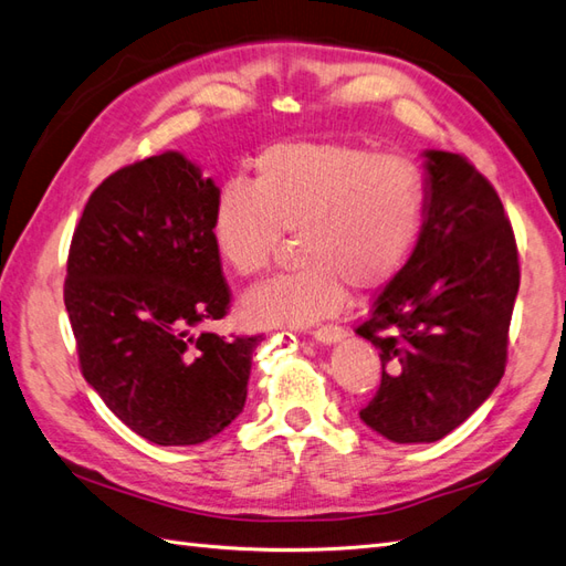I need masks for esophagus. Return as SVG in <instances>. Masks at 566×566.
I'll use <instances>...</instances> for the list:
<instances>
[{
  "label": "esophagus",
  "instance_id": "34e87169",
  "mask_svg": "<svg viewBox=\"0 0 566 566\" xmlns=\"http://www.w3.org/2000/svg\"><path fill=\"white\" fill-rule=\"evenodd\" d=\"M312 336H314V340L324 343V346H331V343H338V340L346 338V328H343V326H336V324H328V326L314 328V331H312Z\"/></svg>",
  "mask_w": 566,
  "mask_h": 566
}]
</instances>
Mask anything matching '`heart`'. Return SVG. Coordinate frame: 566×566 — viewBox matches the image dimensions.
I'll list each match as a JSON object with an SVG mask.
<instances>
[{
    "label": "heart",
    "mask_w": 566,
    "mask_h": 566,
    "mask_svg": "<svg viewBox=\"0 0 566 566\" xmlns=\"http://www.w3.org/2000/svg\"><path fill=\"white\" fill-rule=\"evenodd\" d=\"M427 182L416 160L377 156L353 142H291L261 150L250 185L232 179L216 199L211 232L220 261L259 279L285 235H300V271L242 300L254 326H310L336 314L346 285L379 291L420 240Z\"/></svg>",
    "instance_id": "obj_1"
}]
</instances>
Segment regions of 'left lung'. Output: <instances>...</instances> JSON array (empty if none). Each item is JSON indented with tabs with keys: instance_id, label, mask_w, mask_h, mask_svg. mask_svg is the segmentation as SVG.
<instances>
[{
	"instance_id": "obj_1",
	"label": "left lung",
	"mask_w": 566,
	"mask_h": 566,
	"mask_svg": "<svg viewBox=\"0 0 566 566\" xmlns=\"http://www.w3.org/2000/svg\"><path fill=\"white\" fill-rule=\"evenodd\" d=\"M424 172L420 240L357 326L381 357L360 420L396 444L437 442L488 401L521 281L512 223L475 165L424 150Z\"/></svg>"
}]
</instances>
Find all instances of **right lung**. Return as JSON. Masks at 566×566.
<instances>
[{
  "label": "right lung",
  "instance_id": "right-lung-1",
  "mask_svg": "<svg viewBox=\"0 0 566 566\" xmlns=\"http://www.w3.org/2000/svg\"><path fill=\"white\" fill-rule=\"evenodd\" d=\"M220 189L177 150L109 175L66 259L64 305L84 379L148 442L189 447L247 401L261 336H218L230 287L213 244Z\"/></svg>",
  "mask_w": 566,
  "mask_h": 566
}]
</instances>
